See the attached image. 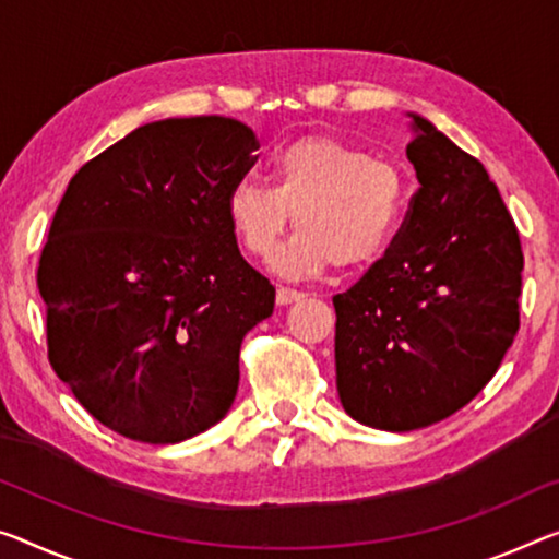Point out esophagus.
I'll return each mask as SVG.
<instances>
[{
	"label": "esophagus",
	"mask_w": 559,
	"mask_h": 559,
	"mask_svg": "<svg viewBox=\"0 0 559 559\" xmlns=\"http://www.w3.org/2000/svg\"><path fill=\"white\" fill-rule=\"evenodd\" d=\"M305 297V292L299 289H289V287H280L277 289V302L280 305H292V302H299V299Z\"/></svg>",
	"instance_id": "34e87169"
}]
</instances>
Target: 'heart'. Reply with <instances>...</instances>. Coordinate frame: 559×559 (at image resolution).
<instances>
[{
    "label": "heart",
    "instance_id": "heart-1",
    "mask_svg": "<svg viewBox=\"0 0 559 559\" xmlns=\"http://www.w3.org/2000/svg\"><path fill=\"white\" fill-rule=\"evenodd\" d=\"M407 207V182L390 159L330 136H307L272 159V187L239 179L227 217L247 254L267 260L289 217L299 227L277 254L287 277L328 267H362L388 252Z\"/></svg>",
    "mask_w": 559,
    "mask_h": 559
}]
</instances>
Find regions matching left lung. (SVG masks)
Segmentation results:
<instances>
[{
    "label": "left lung",
    "instance_id": "obj_1",
    "mask_svg": "<svg viewBox=\"0 0 559 559\" xmlns=\"http://www.w3.org/2000/svg\"><path fill=\"white\" fill-rule=\"evenodd\" d=\"M415 119L419 190L384 257L334 295L337 390L357 423L407 432L483 392L520 330V231L483 162Z\"/></svg>",
    "mask_w": 559,
    "mask_h": 559
}]
</instances>
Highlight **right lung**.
Returning a JSON list of instances; mask_svg holds the SVG:
<instances>
[{"label": "right lung", "mask_w": 559, "mask_h": 559, "mask_svg": "<svg viewBox=\"0 0 559 559\" xmlns=\"http://www.w3.org/2000/svg\"><path fill=\"white\" fill-rule=\"evenodd\" d=\"M254 150L237 119H162L82 165L55 212L37 270L49 362L130 440H190L235 402L245 334L274 309L227 217Z\"/></svg>", "instance_id": "right-lung-1"}]
</instances>
